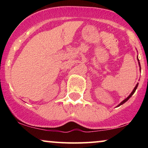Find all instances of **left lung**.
Instances as JSON below:
<instances>
[{
  "instance_id": "8db88e82",
  "label": "left lung",
  "mask_w": 148,
  "mask_h": 148,
  "mask_svg": "<svg viewBox=\"0 0 148 148\" xmlns=\"http://www.w3.org/2000/svg\"><path fill=\"white\" fill-rule=\"evenodd\" d=\"M137 60H138V63H139V70H140V71H141V65H140V62H139V58H138V56H137ZM138 84H138V83H137V85H136V86H135V88H134V89H133V90L132 91V92H131V94H130V95H129V96L128 97H127V98H125L124 100H123V101H122V102H121L120 103V104H119L118 105V106H117L116 107H119V106H121V105H122V104H124V103H125V102H127V100H129V98H131V97L133 96V94H134V93H135V90H137V86H138Z\"/></svg>"
}]
</instances>
